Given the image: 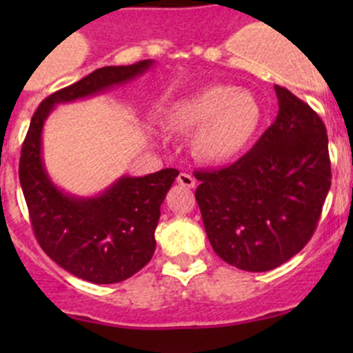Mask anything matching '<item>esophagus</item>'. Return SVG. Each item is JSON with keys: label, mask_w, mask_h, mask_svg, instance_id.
<instances>
[{"label": "esophagus", "mask_w": 353, "mask_h": 353, "mask_svg": "<svg viewBox=\"0 0 353 353\" xmlns=\"http://www.w3.org/2000/svg\"><path fill=\"white\" fill-rule=\"evenodd\" d=\"M177 183H179L183 188L191 190V188H194V177L190 176V174H186V172H181L179 176H177Z\"/></svg>", "instance_id": "esophagus-1"}]
</instances>
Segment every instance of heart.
Masks as SVG:
<instances>
[{
	"label": "heart",
	"mask_w": 353,
	"mask_h": 353,
	"mask_svg": "<svg viewBox=\"0 0 353 353\" xmlns=\"http://www.w3.org/2000/svg\"><path fill=\"white\" fill-rule=\"evenodd\" d=\"M261 121L254 95L232 85H208L196 94L176 102L167 123L172 130L201 128L196 148L210 162H225L244 150Z\"/></svg>",
	"instance_id": "b5f03b06"
}]
</instances>
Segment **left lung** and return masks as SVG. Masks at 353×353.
Returning a JSON list of instances; mask_svg holds the SVG:
<instances>
[{"instance_id": "left-lung-1", "label": "left lung", "mask_w": 353, "mask_h": 353, "mask_svg": "<svg viewBox=\"0 0 353 353\" xmlns=\"http://www.w3.org/2000/svg\"><path fill=\"white\" fill-rule=\"evenodd\" d=\"M275 92L279 114L254 147L225 169L194 172L213 251L245 272H268L297 254L331 186L321 117L287 88Z\"/></svg>"}]
</instances>
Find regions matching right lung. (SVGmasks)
Listing matches in <instances>:
<instances>
[{"label":"right lung","mask_w":353,"mask_h":353,"mask_svg":"<svg viewBox=\"0 0 353 353\" xmlns=\"http://www.w3.org/2000/svg\"><path fill=\"white\" fill-rule=\"evenodd\" d=\"M154 66H104L41 102L22 145L19 177L32 229L42 251L71 275L92 283H117L140 272L155 251L160 205L179 170L162 169L143 177L123 176L97 196L59 190L42 159V130L58 104L94 97L128 83Z\"/></svg>","instance_id":"add662e5"}]
</instances>
